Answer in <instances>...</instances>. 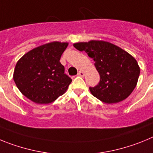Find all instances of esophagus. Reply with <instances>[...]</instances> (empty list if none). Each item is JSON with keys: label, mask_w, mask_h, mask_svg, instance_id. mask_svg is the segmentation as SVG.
I'll list each match as a JSON object with an SVG mask.
<instances>
[{"label": "esophagus", "mask_w": 153, "mask_h": 153, "mask_svg": "<svg viewBox=\"0 0 153 153\" xmlns=\"http://www.w3.org/2000/svg\"><path fill=\"white\" fill-rule=\"evenodd\" d=\"M84 75H85V74L83 72V71H79L77 74V76H82V77H83V76H84Z\"/></svg>", "instance_id": "1"}]
</instances>
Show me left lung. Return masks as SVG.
Instances as JSON below:
<instances>
[{"label":"left lung","mask_w":153,"mask_h":153,"mask_svg":"<svg viewBox=\"0 0 153 153\" xmlns=\"http://www.w3.org/2000/svg\"><path fill=\"white\" fill-rule=\"evenodd\" d=\"M93 59L100 76V83L90 87L91 93L102 102L116 103L126 99L135 89L140 76V67L129 53L120 47L102 40L74 44Z\"/></svg>","instance_id":"8db88e82"}]
</instances>
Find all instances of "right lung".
<instances>
[{
	"instance_id": "right-lung-1",
	"label": "right lung",
	"mask_w": 153,
	"mask_h": 153,
	"mask_svg": "<svg viewBox=\"0 0 153 153\" xmlns=\"http://www.w3.org/2000/svg\"><path fill=\"white\" fill-rule=\"evenodd\" d=\"M67 43L51 42L31 50L16 64L13 80L23 95L47 104L63 95L72 82L60 60Z\"/></svg>"
}]
</instances>
